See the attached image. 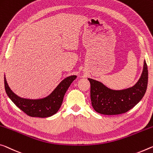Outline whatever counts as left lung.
I'll list each match as a JSON object with an SVG mask.
<instances>
[{
    "instance_id": "obj_1",
    "label": "left lung",
    "mask_w": 153,
    "mask_h": 153,
    "mask_svg": "<svg viewBox=\"0 0 153 153\" xmlns=\"http://www.w3.org/2000/svg\"><path fill=\"white\" fill-rule=\"evenodd\" d=\"M148 67L144 61L141 77L130 88L116 91L108 88L101 82L88 78L91 83V99L97 112L105 115H116L127 112L140 102L146 91Z\"/></svg>"
}]
</instances>
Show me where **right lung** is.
Segmentation results:
<instances>
[{
  "instance_id": "1",
  "label": "right lung",
  "mask_w": 153,
  "mask_h": 153,
  "mask_svg": "<svg viewBox=\"0 0 153 153\" xmlns=\"http://www.w3.org/2000/svg\"><path fill=\"white\" fill-rule=\"evenodd\" d=\"M76 77V76L66 77L61 81L51 94L42 99H30L18 96L9 88L5 76L4 77V88L9 99L26 114L32 117L46 118L55 114L59 111L62 105L65 93Z\"/></svg>"
}]
</instances>
